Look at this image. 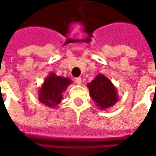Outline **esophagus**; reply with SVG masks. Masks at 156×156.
<instances>
[{"label": "esophagus", "instance_id": "1", "mask_svg": "<svg viewBox=\"0 0 156 156\" xmlns=\"http://www.w3.org/2000/svg\"><path fill=\"white\" fill-rule=\"evenodd\" d=\"M74 81H75V83H77V84H81L82 78H75Z\"/></svg>", "mask_w": 156, "mask_h": 156}]
</instances>
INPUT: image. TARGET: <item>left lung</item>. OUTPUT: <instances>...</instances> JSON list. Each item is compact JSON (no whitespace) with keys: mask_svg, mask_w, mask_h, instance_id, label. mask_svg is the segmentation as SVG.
<instances>
[{"mask_svg":"<svg viewBox=\"0 0 156 156\" xmlns=\"http://www.w3.org/2000/svg\"><path fill=\"white\" fill-rule=\"evenodd\" d=\"M90 96L100 108H109L118 101L117 94L111 81L99 74L88 84Z\"/></svg>","mask_w":156,"mask_h":156,"instance_id":"left-lung-1","label":"left lung"}]
</instances>
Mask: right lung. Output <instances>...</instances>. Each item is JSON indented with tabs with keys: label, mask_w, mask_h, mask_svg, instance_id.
Returning a JSON list of instances; mask_svg holds the SVG:
<instances>
[{
	"label": "right lung",
	"mask_w": 156,
	"mask_h": 156,
	"mask_svg": "<svg viewBox=\"0 0 156 156\" xmlns=\"http://www.w3.org/2000/svg\"><path fill=\"white\" fill-rule=\"evenodd\" d=\"M71 83L68 78H62L51 73L45 79L44 83L40 89L39 100L48 107H55L61 103L62 92Z\"/></svg>",
	"instance_id": "obj_1"
}]
</instances>
